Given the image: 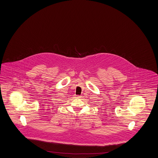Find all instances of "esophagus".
I'll list each match as a JSON object with an SVG mask.
<instances>
[{
	"label": "esophagus",
	"mask_w": 158,
	"mask_h": 158,
	"mask_svg": "<svg viewBox=\"0 0 158 158\" xmlns=\"http://www.w3.org/2000/svg\"><path fill=\"white\" fill-rule=\"evenodd\" d=\"M81 96H76V98H80Z\"/></svg>",
	"instance_id": "1"
}]
</instances>
